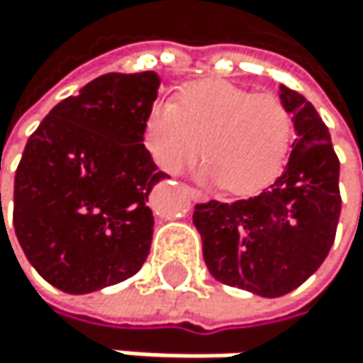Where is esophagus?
Listing matches in <instances>:
<instances>
[{
    "label": "esophagus",
    "mask_w": 363,
    "mask_h": 363,
    "mask_svg": "<svg viewBox=\"0 0 363 363\" xmlns=\"http://www.w3.org/2000/svg\"><path fill=\"white\" fill-rule=\"evenodd\" d=\"M189 196H191V200H194V202H202V200H206V196H204L202 191L191 189V187H189Z\"/></svg>",
    "instance_id": "1"
}]
</instances>
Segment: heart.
Segmentation results:
<instances>
[{
	"label": "heart",
	"mask_w": 363,
	"mask_h": 363,
	"mask_svg": "<svg viewBox=\"0 0 363 363\" xmlns=\"http://www.w3.org/2000/svg\"><path fill=\"white\" fill-rule=\"evenodd\" d=\"M143 141L155 163L176 176L204 152L202 178L233 194H252L277 178L291 143V119L270 93H250L224 80H204L180 91L176 104L147 111Z\"/></svg>",
	"instance_id": "b5f03b06"
}]
</instances>
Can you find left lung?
<instances>
[{
	"mask_svg": "<svg viewBox=\"0 0 363 363\" xmlns=\"http://www.w3.org/2000/svg\"><path fill=\"white\" fill-rule=\"evenodd\" d=\"M296 139L274 183L255 198L196 204L202 257L220 283L279 298L303 285L327 259L340 220V161L311 102L279 86Z\"/></svg>",
	"mask_w": 363,
	"mask_h": 363,
	"instance_id": "1",
	"label": "left lung"
}]
</instances>
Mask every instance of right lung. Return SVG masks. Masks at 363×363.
Instances as JSON below:
<instances>
[{
    "mask_svg": "<svg viewBox=\"0 0 363 363\" xmlns=\"http://www.w3.org/2000/svg\"><path fill=\"white\" fill-rule=\"evenodd\" d=\"M159 86L155 72L100 76L56 104L26 143L12 226L34 270L60 291L121 283L147 259V196L167 178L143 145Z\"/></svg>",
    "mask_w": 363,
    "mask_h": 363,
    "instance_id": "obj_1",
    "label": "right lung"
}]
</instances>
